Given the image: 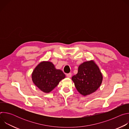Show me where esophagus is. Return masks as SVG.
Here are the masks:
<instances>
[{
  "instance_id": "1",
  "label": "esophagus",
  "mask_w": 129,
  "mask_h": 129,
  "mask_svg": "<svg viewBox=\"0 0 129 129\" xmlns=\"http://www.w3.org/2000/svg\"><path fill=\"white\" fill-rule=\"evenodd\" d=\"M71 76H72V74L71 73H67V74L66 75V76L68 77V78H71Z\"/></svg>"
}]
</instances>
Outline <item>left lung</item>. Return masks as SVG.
<instances>
[{"instance_id":"8db88e82","label":"left lung","mask_w":129,"mask_h":129,"mask_svg":"<svg viewBox=\"0 0 129 129\" xmlns=\"http://www.w3.org/2000/svg\"><path fill=\"white\" fill-rule=\"evenodd\" d=\"M71 79L79 92L87 96L98 89L102 83L103 77L94 60H90L79 65L78 73Z\"/></svg>"}]
</instances>
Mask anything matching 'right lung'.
I'll return each mask as SVG.
<instances>
[{
  "instance_id": "add662e5",
  "label": "right lung",
  "mask_w": 129,
  "mask_h": 129,
  "mask_svg": "<svg viewBox=\"0 0 129 129\" xmlns=\"http://www.w3.org/2000/svg\"><path fill=\"white\" fill-rule=\"evenodd\" d=\"M65 77L61 70L56 69L53 63L49 61L40 62L31 73L34 84L46 93H49L56 88Z\"/></svg>"
}]
</instances>
